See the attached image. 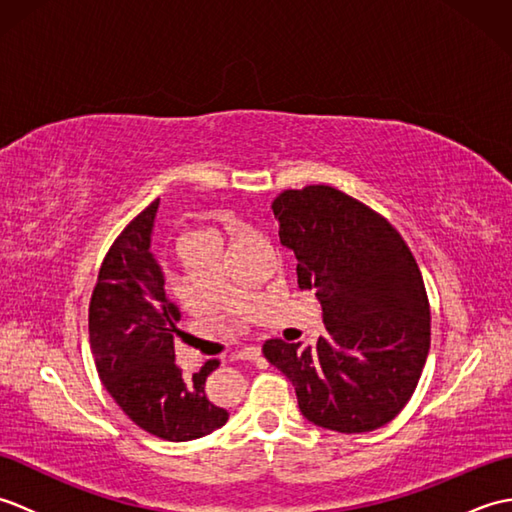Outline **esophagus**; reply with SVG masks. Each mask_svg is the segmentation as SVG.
Segmentation results:
<instances>
[{
	"mask_svg": "<svg viewBox=\"0 0 512 512\" xmlns=\"http://www.w3.org/2000/svg\"><path fill=\"white\" fill-rule=\"evenodd\" d=\"M262 354V350H259L257 345H248V347H242L233 358L235 361H255V358Z\"/></svg>",
	"mask_w": 512,
	"mask_h": 512,
	"instance_id": "esophagus-1",
	"label": "esophagus"
}]
</instances>
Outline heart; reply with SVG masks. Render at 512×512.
I'll list each match as a JSON object with an SVG mask.
<instances>
[{
  "label": "heart",
  "instance_id": "heart-1",
  "mask_svg": "<svg viewBox=\"0 0 512 512\" xmlns=\"http://www.w3.org/2000/svg\"><path fill=\"white\" fill-rule=\"evenodd\" d=\"M204 239V242H215V244H222V235L220 231H215V228H204V231H195L191 235H187V239Z\"/></svg>",
  "mask_w": 512,
  "mask_h": 512
}]
</instances>
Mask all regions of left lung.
I'll use <instances>...</instances> for the list:
<instances>
[{
    "label": "left lung",
    "mask_w": 512,
    "mask_h": 512,
    "mask_svg": "<svg viewBox=\"0 0 512 512\" xmlns=\"http://www.w3.org/2000/svg\"><path fill=\"white\" fill-rule=\"evenodd\" d=\"M160 200L138 213L105 255L90 301V347L101 383L129 420L151 436L189 442L228 420L204 394L217 361L191 380L176 365L180 308L165 292V273L151 253Z\"/></svg>",
    "instance_id": "obj_1"
}]
</instances>
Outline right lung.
<instances>
[{
	"instance_id": "obj_1",
	"label": "right lung",
	"mask_w": 512,
	"mask_h": 512,
	"mask_svg": "<svg viewBox=\"0 0 512 512\" xmlns=\"http://www.w3.org/2000/svg\"><path fill=\"white\" fill-rule=\"evenodd\" d=\"M273 213L328 336L314 347L270 339L264 356L288 376L310 422L339 433L385 427L416 391L431 345L416 259L385 217L323 184L284 191Z\"/></svg>"
}]
</instances>
